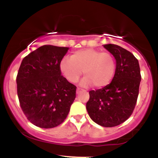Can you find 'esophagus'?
Wrapping results in <instances>:
<instances>
[{"mask_svg":"<svg viewBox=\"0 0 158 158\" xmlns=\"http://www.w3.org/2000/svg\"><path fill=\"white\" fill-rule=\"evenodd\" d=\"M82 90H83L82 89H80V88H77V94H79L81 91H82Z\"/></svg>","mask_w":158,"mask_h":158,"instance_id":"esophagus-1","label":"esophagus"}]
</instances>
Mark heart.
<instances>
[{
    "label": "heart",
    "instance_id": "obj_1",
    "mask_svg": "<svg viewBox=\"0 0 158 158\" xmlns=\"http://www.w3.org/2000/svg\"><path fill=\"white\" fill-rule=\"evenodd\" d=\"M61 73L70 83L79 81L81 73L85 77L82 86L94 85L95 88L106 87L111 81L116 70V61L110 52L93 48L77 50L71 56H65L59 64Z\"/></svg>",
    "mask_w": 158,
    "mask_h": 158
}]
</instances>
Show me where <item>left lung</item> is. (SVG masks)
<instances>
[{"mask_svg":"<svg viewBox=\"0 0 158 158\" xmlns=\"http://www.w3.org/2000/svg\"><path fill=\"white\" fill-rule=\"evenodd\" d=\"M114 56L116 70L110 84L89 91L86 104L92 120L103 127L117 126L131 115L137 102L141 81L138 60L126 49L116 44H104Z\"/></svg>","mask_w":158,"mask_h":158,"instance_id":"8db88e82","label":"left lung"}]
</instances>
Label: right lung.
Wrapping results in <instances>:
<instances>
[{
    "instance_id": "1",
    "label": "right lung",
    "mask_w": 158,
    "mask_h": 158,
    "mask_svg": "<svg viewBox=\"0 0 158 158\" xmlns=\"http://www.w3.org/2000/svg\"><path fill=\"white\" fill-rule=\"evenodd\" d=\"M69 48L43 45L21 61L16 82L20 106L27 119L42 128L64 122L77 87L61 75L59 64Z\"/></svg>"
}]
</instances>
